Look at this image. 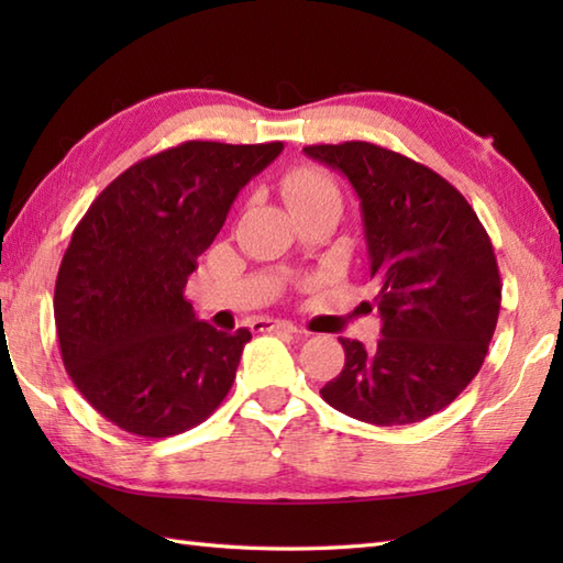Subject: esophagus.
<instances>
[{
	"mask_svg": "<svg viewBox=\"0 0 563 563\" xmlns=\"http://www.w3.org/2000/svg\"><path fill=\"white\" fill-rule=\"evenodd\" d=\"M254 331H273V333H297V329L290 324V321H280V319H256L251 324Z\"/></svg>",
	"mask_w": 563,
	"mask_h": 563,
	"instance_id": "esophagus-1",
	"label": "esophagus"
}]
</instances>
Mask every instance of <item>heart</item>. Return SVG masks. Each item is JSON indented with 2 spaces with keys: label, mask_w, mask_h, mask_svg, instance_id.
<instances>
[{
  "label": "heart",
  "mask_w": 563,
  "mask_h": 563,
  "mask_svg": "<svg viewBox=\"0 0 563 563\" xmlns=\"http://www.w3.org/2000/svg\"><path fill=\"white\" fill-rule=\"evenodd\" d=\"M280 190L292 210L314 206L321 200H339V188L333 184V178L327 172L317 169V166H297V169L288 172Z\"/></svg>",
  "instance_id": "heart-1"
}]
</instances>
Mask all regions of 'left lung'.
Instances as JSON below:
<instances>
[{
	"instance_id": "obj_1",
	"label": "left lung",
	"mask_w": 563,
	"mask_h": 563,
	"mask_svg": "<svg viewBox=\"0 0 563 563\" xmlns=\"http://www.w3.org/2000/svg\"><path fill=\"white\" fill-rule=\"evenodd\" d=\"M361 198L382 339H339L345 365L321 387L333 409L406 426L445 409L479 373L500 309L492 239L457 188L373 142L309 145Z\"/></svg>"
}]
</instances>
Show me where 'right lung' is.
Here are the masks:
<instances>
[{"instance_id":"1","label":"right lung","mask_w":563,"mask_h":563,"mask_svg":"<svg viewBox=\"0 0 563 563\" xmlns=\"http://www.w3.org/2000/svg\"><path fill=\"white\" fill-rule=\"evenodd\" d=\"M280 152L283 142H181L125 169L71 232L53 300L59 353L118 428L178 435L232 389L251 331L198 321L184 290L239 190Z\"/></svg>"}]
</instances>
